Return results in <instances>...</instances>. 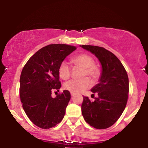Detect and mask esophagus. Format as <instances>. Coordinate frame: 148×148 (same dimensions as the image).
I'll return each mask as SVG.
<instances>
[{"label": "esophagus", "mask_w": 148, "mask_h": 148, "mask_svg": "<svg viewBox=\"0 0 148 148\" xmlns=\"http://www.w3.org/2000/svg\"><path fill=\"white\" fill-rule=\"evenodd\" d=\"M71 95L72 97H73L75 96V94H73V93H71Z\"/></svg>", "instance_id": "obj_1"}]
</instances>
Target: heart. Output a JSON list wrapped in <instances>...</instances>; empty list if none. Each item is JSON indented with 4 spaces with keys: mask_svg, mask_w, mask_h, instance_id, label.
<instances>
[{
    "mask_svg": "<svg viewBox=\"0 0 148 148\" xmlns=\"http://www.w3.org/2000/svg\"><path fill=\"white\" fill-rule=\"evenodd\" d=\"M75 66L83 69L82 77L88 75L93 81H96L100 75V70L94 65V59L88 54H81L72 58ZM71 67L68 62L62 61L58 67V75L62 79L66 80L70 77ZM92 83L88 78L85 77L80 80H70L64 84V88L71 93L78 94L84 90L90 88Z\"/></svg>",
    "mask_w": 148,
    "mask_h": 148,
    "instance_id": "heart-1",
    "label": "heart"
}]
</instances>
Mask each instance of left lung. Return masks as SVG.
Wrapping results in <instances>:
<instances>
[{"label": "left lung", "instance_id": "1", "mask_svg": "<svg viewBox=\"0 0 148 148\" xmlns=\"http://www.w3.org/2000/svg\"><path fill=\"white\" fill-rule=\"evenodd\" d=\"M80 46L94 54L102 66L99 83L91 90L98 97L94 102L84 97L82 115L86 123L94 128H108L116 122L126 106L129 90L128 75L121 62L111 52L96 46Z\"/></svg>", "mask_w": 148, "mask_h": 148}]
</instances>
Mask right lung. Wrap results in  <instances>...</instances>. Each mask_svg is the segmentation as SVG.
<instances>
[{"label":"right lung","mask_w":148,"mask_h":148,"mask_svg":"<svg viewBox=\"0 0 148 148\" xmlns=\"http://www.w3.org/2000/svg\"><path fill=\"white\" fill-rule=\"evenodd\" d=\"M76 48L63 44H50L36 52L22 70L19 94L23 108L30 121L40 128H52L63 119L70 92L64 90L53 98L52 91L61 87L60 64Z\"/></svg>","instance_id":"right-lung-1"}]
</instances>
